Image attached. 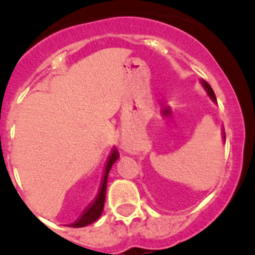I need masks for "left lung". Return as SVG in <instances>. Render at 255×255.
<instances>
[{
    "instance_id": "1",
    "label": "left lung",
    "mask_w": 255,
    "mask_h": 255,
    "mask_svg": "<svg viewBox=\"0 0 255 255\" xmlns=\"http://www.w3.org/2000/svg\"><path fill=\"white\" fill-rule=\"evenodd\" d=\"M203 84H204V87H205V89H206V92H208V94L210 95L211 98L214 99V101H216V98H215V94H214V90L211 89V87L210 85L208 84V83L206 82H203ZM224 137H225V134H224Z\"/></svg>"
}]
</instances>
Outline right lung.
<instances>
[{
    "label": "right lung",
    "mask_w": 255,
    "mask_h": 255,
    "mask_svg": "<svg viewBox=\"0 0 255 255\" xmlns=\"http://www.w3.org/2000/svg\"><path fill=\"white\" fill-rule=\"evenodd\" d=\"M118 157H120V153L117 149H113V152L109 156L108 163H107L106 167V173H104V178H103V184H102L101 191H99L98 197L95 199L94 203L84 211L82 216L78 219V221H75L74 224H71L70 227L73 228H83L85 225H89L92 223H94L95 220H98L99 216L102 215L103 213V208H104V201H106V192H107V178H108V173L111 167L113 166V163L118 160Z\"/></svg>",
    "instance_id": "obj_1"
}]
</instances>
